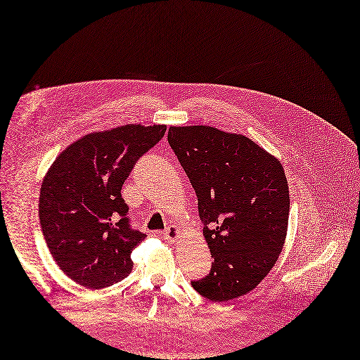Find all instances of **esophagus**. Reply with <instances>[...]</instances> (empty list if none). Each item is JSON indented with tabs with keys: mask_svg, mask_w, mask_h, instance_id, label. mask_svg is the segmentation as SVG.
Returning a JSON list of instances; mask_svg holds the SVG:
<instances>
[{
	"mask_svg": "<svg viewBox=\"0 0 360 360\" xmlns=\"http://www.w3.org/2000/svg\"><path fill=\"white\" fill-rule=\"evenodd\" d=\"M162 237L167 238V240H169V242H176V240H179V238L181 237V230L179 227H176V226H171V227H168L165 230Z\"/></svg>",
	"mask_w": 360,
	"mask_h": 360,
	"instance_id": "esophagus-1",
	"label": "esophagus"
}]
</instances>
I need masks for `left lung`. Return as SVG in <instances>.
Returning a JSON list of instances; mask_svg holds the SVG:
<instances>
[{"label":"left lung","mask_w":360,"mask_h":360,"mask_svg":"<svg viewBox=\"0 0 360 360\" xmlns=\"http://www.w3.org/2000/svg\"><path fill=\"white\" fill-rule=\"evenodd\" d=\"M167 139L196 192L214 258L193 288L212 302L248 295L285 242L290 195L281 162L246 136L211 126H171Z\"/></svg>","instance_id":"1"}]
</instances>
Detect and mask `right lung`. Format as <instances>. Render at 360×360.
<instances>
[{
    "label": "right lung",
    "mask_w": 360,
    "mask_h": 360,
    "mask_svg": "<svg viewBox=\"0 0 360 360\" xmlns=\"http://www.w3.org/2000/svg\"><path fill=\"white\" fill-rule=\"evenodd\" d=\"M165 124H124L68 145L44 177L39 221L46 246L65 276L104 288L131 272V250L146 234L133 230L122 187Z\"/></svg>",
    "instance_id": "1"
}]
</instances>
